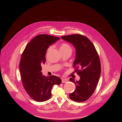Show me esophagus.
Returning a JSON list of instances; mask_svg holds the SVG:
<instances>
[{"instance_id": "esophagus-1", "label": "esophagus", "mask_w": 122, "mask_h": 122, "mask_svg": "<svg viewBox=\"0 0 122 122\" xmlns=\"http://www.w3.org/2000/svg\"><path fill=\"white\" fill-rule=\"evenodd\" d=\"M67 80L66 79H62V82L63 83H66L67 82Z\"/></svg>"}]
</instances>
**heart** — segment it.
<instances>
[{
  "mask_svg": "<svg viewBox=\"0 0 122 122\" xmlns=\"http://www.w3.org/2000/svg\"><path fill=\"white\" fill-rule=\"evenodd\" d=\"M52 49H53V46L49 47V48L48 49V52L50 51L51 50H52ZM59 50L61 53L64 52H66V51H71V46L67 43H62L60 45Z\"/></svg>",
  "mask_w": 122,
  "mask_h": 122,
  "instance_id": "1",
  "label": "heart"
}]
</instances>
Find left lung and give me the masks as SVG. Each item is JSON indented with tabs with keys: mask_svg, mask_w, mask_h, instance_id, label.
<instances>
[{
	"mask_svg": "<svg viewBox=\"0 0 122 122\" xmlns=\"http://www.w3.org/2000/svg\"><path fill=\"white\" fill-rule=\"evenodd\" d=\"M61 38L73 45L76 50L73 66L80 77L78 81L70 79L75 83L76 89L69 97L77 102H84L93 95L99 80L101 72L99 57L92 42L85 36L75 34Z\"/></svg>",
	"mask_w": 122,
	"mask_h": 122,
	"instance_id": "left-lung-1",
	"label": "left lung"
}]
</instances>
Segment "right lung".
Returning a JSON list of instances; mask_svg holds the SVG:
<instances>
[{
    "instance_id": "right-lung-1",
    "label": "right lung",
    "mask_w": 122,
    "mask_h": 122,
    "mask_svg": "<svg viewBox=\"0 0 122 122\" xmlns=\"http://www.w3.org/2000/svg\"><path fill=\"white\" fill-rule=\"evenodd\" d=\"M59 39L48 35H39L27 44L21 56L20 70L22 84L30 97L36 102L49 100L53 86L61 83L59 77L54 75L46 77L41 72L48 48Z\"/></svg>"
}]
</instances>
